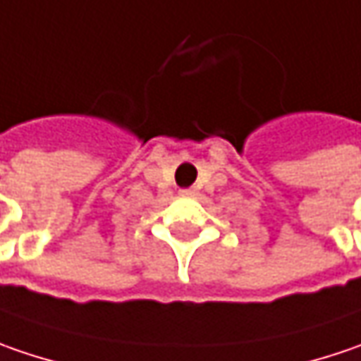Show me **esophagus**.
<instances>
[{
	"label": "esophagus",
	"mask_w": 361,
	"mask_h": 361,
	"mask_svg": "<svg viewBox=\"0 0 361 361\" xmlns=\"http://www.w3.org/2000/svg\"><path fill=\"white\" fill-rule=\"evenodd\" d=\"M195 192H197L195 189H183V190H180V195H185V197H190V195H195Z\"/></svg>",
	"instance_id": "34e87169"
}]
</instances>
